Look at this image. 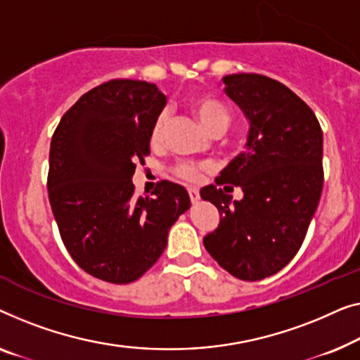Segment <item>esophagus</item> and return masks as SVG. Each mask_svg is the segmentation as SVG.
<instances>
[{
    "mask_svg": "<svg viewBox=\"0 0 360 360\" xmlns=\"http://www.w3.org/2000/svg\"><path fill=\"white\" fill-rule=\"evenodd\" d=\"M187 192H189V197H191L192 204H195V202L199 200V197H200L199 189H197V187H189V189H187Z\"/></svg>",
    "mask_w": 360,
    "mask_h": 360,
    "instance_id": "obj_1",
    "label": "esophagus"
}]
</instances>
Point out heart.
I'll return each mask as SVG.
<instances>
[{"label":"heart","mask_w":360,"mask_h":360,"mask_svg":"<svg viewBox=\"0 0 360 360\" xmlns=\"http://www.w3.org/2000/svg\"><path fill=\"white\" fill-rule=\"evenodd\" d=\"M192 110H194L197 117L202 122V125L214 135H220L230 124V112L220 101L214 98H207V96H199L192 101ZM168 115L166 112L158 114L155 119L153 125L150 130V141L151 145L161 143L165 135V127ZM174 174L186 181H195L200 176V166L195 163H189V161H182L173 168Z\"/></svg>","instance_id":"1"}]
</instances>
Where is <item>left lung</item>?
Wrapping results in <instances>:
<instances>
[{
  "label": "left lung",
  "mask_w": 360,
  "mask_h": 360,
  "mask_svg": "<svg viewBox=\"0 0 360 360\" xmlns=\"http://www.w3.org/2000/svg\"><path fill=\"white\" fill-rule=\"evenodd\" d=\"M250 120L246 150L200 191L220 212L204 236L210 256L241 281L279 272L300 250L323 189V131L313 110L279 81L256 73L224 78ZM240 185L243 199L224 192Z\"/></svg>",
  "instance_id": "1"
}]
</instances>
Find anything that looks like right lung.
<instances>
[{"instance_id": "1", "label": "right lung", "mask_w": 360, "mask_h": 360, "mask_svg": "<svg viewBox=\"0 0 360 360\" xmlns=\"http://www.w3.org/2000/svg\"><path fill=\"white\" fill-rule=\"evenodd\" d=\"M166 104L156 84L110 79L63 114L49 156V200L73 261L96 279L130 283L163 255L168 231L191 207L184 187L161 181L135 197V165Z\"/></svg>"}]
</instances>
